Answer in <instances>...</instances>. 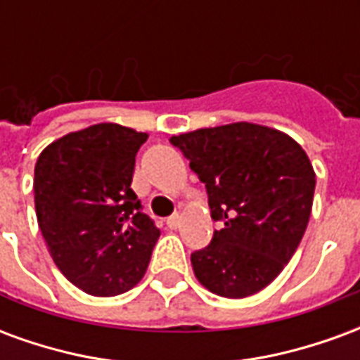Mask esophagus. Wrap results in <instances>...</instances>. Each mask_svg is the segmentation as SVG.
<instances>
[{"label":"esophagus","instance_id":"1","mask_svg":"<svg viewBox=\"0 0 360 360\" xmlns=\"http://www.w3.org/2000/svg\"><path fill=\"white\" fill-rule=\"evenodd\" d=\"M179 226H181L179 214H173V216H169V218H167V227H169V229H177Z\"/></svg>","mask_w":360,"mask_h":360}]
</instances>
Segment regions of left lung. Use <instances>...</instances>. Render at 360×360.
Returning a JSON list of instances; mask_svg holds the SVG:
<instances>
[{
    "instance_id": "1",
    "label": "left lung",
    "mask_w": 360,
    "mask_h": 360,
    "mask_svg": "<svg viewBox=\"0 0 360 360\" xmlns=\"http://www.w3.org/2000/svg\"><path fill=\"white\" fill-rule=\"evenodd\" d=\"M206 185L208 247L191 255L212 293L243 299L278 278L301 243L316 187L307 152L289 134L255 123L198 129L169 139Z\"/></svg>"
}]
</instances>
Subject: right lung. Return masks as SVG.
<instances>
[{
  "label": "right lung",
  "mask_w": 360,
  "mask_h": 360,
  "mask_svg": "<svg viewBox=\"0 0 360 360\" xmlns=\"http://www.w3.org/2000/svg\"><path fill=\"white\" fill-rule=\"evenodd\" d=\"M148 134L115 123L69 133L38 156L34 204L53 262L94 297L134 287L160 237L131 188L134 156Z\"/></svg>",
  "instance_id": "1"
}]
</instances>
